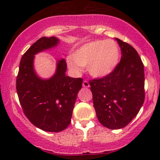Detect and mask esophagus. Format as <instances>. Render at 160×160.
Segmentation results:
<instances>
[{
	"label": "esophagus",
	"mask_w": 160,
	"mask_h": 160,
	"mask_svg": "<svg viewBox=\"0 0 160 160\" xmlns=\"http://www.w3.org/2000/svg\"><path fill=\"white\" fill-rule=\"evenodd\" d=\"M82 85H83V87H85V88H88V87H89V82H87V81H86V80H84V82H83Z\"/></svg>",
	"instance_id": "obj_1"
}]
</instances>
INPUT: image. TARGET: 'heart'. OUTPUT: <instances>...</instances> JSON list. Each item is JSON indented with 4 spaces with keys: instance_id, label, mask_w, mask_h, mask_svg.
<instances>
[{
    "instance_id": "obj_1",
    "label": "heart",
    "mask_w": 160,
    "mask_h": 160,
    "mask_svg": "<svg viewBox=\"0 0 160 160\" xmlns=\"http://www.w3.org/2000/svg\"><path fill=\"white\" fill-rule=\"evenodd\" d=\"M121 53L117 43L112 40H96L81 46L67 63L72 71L78 73L82 68L88 66L89 73L95 78H105L115 71Z\"/></svg>"
}]
</instances>
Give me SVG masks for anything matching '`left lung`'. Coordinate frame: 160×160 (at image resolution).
Returning a JSON list of instances; mask_svg holds the SVG:
<instances>
[{"label":"left lung","mask_w":160,"mask_h":160,"mask_svg":"<svg viewBox=\"0 0 160 160\" xmlns=\"http://www.w3.org/2000/svg\"><path fill=\"white\" fill-rule=\"evenodd\" d=\"M121 49V60L111 75L89 81L93 105L99 122L118 130L128 125L145 99L144 66L136 50L116 38Z\"/></svg>","instance_id":"8db88e82"}]
</instances>
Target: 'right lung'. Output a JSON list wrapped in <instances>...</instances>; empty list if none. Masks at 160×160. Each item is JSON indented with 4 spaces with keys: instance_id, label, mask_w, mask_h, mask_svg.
Masks as SVG:
<instances>
[{
    "instance_id": "obj_1",
    "label": "right lung",
    "mask_w": 160,
    "mask_h": 160,
    "mask_svg": "<svg viewBox=\"0 0 160 160\" xmlns=\"http://www.w3.org/2000/svg\"><path fill=\"white\" fill-rule=\"evenodd\" d=\"M59 39L42 37L35 42L22 57L17 92L23 112L37 128L47 132H58L65 130L71 121L72 113L82 78L65 76L67 64L64 59L57 62L54 75L49 79L39 78L33 68L34 55L56 47Z\"/></svg>"
}]
</instances>
